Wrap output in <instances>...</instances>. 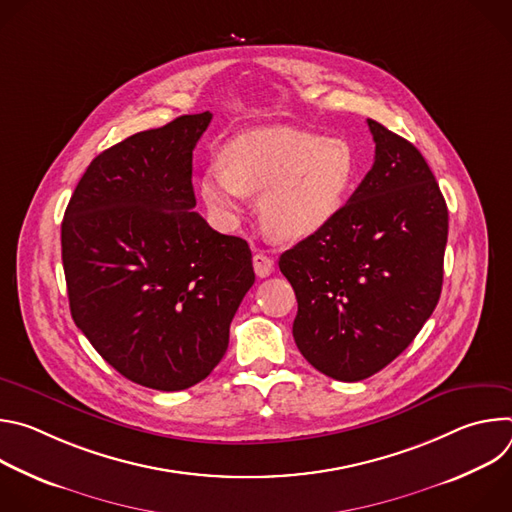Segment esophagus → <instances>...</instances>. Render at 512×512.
Wrapping results in <instances>:
<instances>
[{"label": "esophagus", "mask_w": 512, "mask_h": 512, "mask_svg": "<svg viewBox=\"0 0 512 512\" xmlns=\"http://www.w3.org/2000/svg\"><path fill=\"white\" fill-rule=\"evenodd\" d=\"M253 269L259 277H269L273 273L275 265H273V259L267 257L265 253H255L253 255Z\"/></svg>", "instance_id": "esophagus-1"}]
</instances>
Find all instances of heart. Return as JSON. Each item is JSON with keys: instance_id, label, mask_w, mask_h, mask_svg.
<instances>
[{"instance_id": "heart-1", "label": "heart", "mask_w": 512, "mask_h": 512, "mask_svg": "<svg viewBox=\"0 0 512 512\" xmlns=\"http://www.w3.org/2000/svg\"><path fill=\"white\" fill-rule=\"evenodd\" d=\"M358 164L342 139L302 129H261L237 139L225 164H212L200 178L206 206L235 221L247 194H261L259 212L269 235L302 241L324 231L342 212Z\"/></svg>"}]
</instances>
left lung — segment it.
I'll return each instance as SVG.
<instances>
[{
	"label": "left lung",
	"instance_id": "left-lung-1",
	"mask_svg": "<svg viewBox=\"0 0 512 512\" xmlns=\"http://www.w3.org/2000/svg\"><path fill=\"white\" fill-rule=\"evenodd\" d=\"M375 164L334 221L279 257L314 369L362 381L395 360L442 294L448 206L413 143L367 119Z\"/></svg>",
	"mask_w": 512,
	"mask_h": 512
}]
</instances>
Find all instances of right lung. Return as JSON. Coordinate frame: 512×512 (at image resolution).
I'll return each mask as SVG.
<instances>
[{
    "instance_id": "1",
    "label": "right lung",
    "mask_w": 512,
    "mask_h": 512,
    "mask_svg": "<svg viewBox=\"0 0 512 512\" xmlns=\"http://www.w3.org/2000/svg\"><path fill=\"white\" fill-rule=\"evenodd\" d=\"M210 119L182 115L99 154L62 221L72 320L117 373L158 391L212 373L255 283L247 241L194 212L192 152Z\"/></svg>"
}]
</instances>
